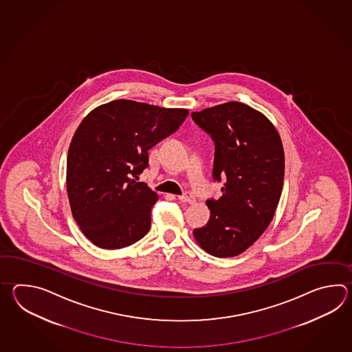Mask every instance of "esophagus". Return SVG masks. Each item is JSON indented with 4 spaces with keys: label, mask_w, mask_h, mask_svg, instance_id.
Here are the masks:
<instances>
[{
    "label": "esophagus",
    "mask_w": 352,
    "mask_h": 352,
    "mask_svg": "<svg viewBox=\"0 0 352 352\" xmlns=\"http://www.w3.org/2000/svg\"><path fill=\"white\" fill-rule=\"evenodd\" d=\"M177 199H179V201L188 202V204L195 202V196L191 192H185V194L179 196Z\"/></svg>",
    "instance_id": "obj_1"
}]
</instances>
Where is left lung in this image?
I'll return each instance as SVG.
<instances>
[{
	"label": "left lung",
	"instance_id": "1",
	"mask_svg": "<svg viewBox=\"0 0 352 352\" xmlns=\"http://www.w3.org/2000/svg\"><path fill=\"white\" fill-rule=\"evenodd\" d=\"M195 123L215 143L212 177L224 179L223 196L208 200V224L194 229L209 254L245 252L270 224L285 179V151L277 129L263 113L239 102L192 112Z\"/></svg>",
	"mask_w": 352,
	"mask_h": 352
}]
</instances>
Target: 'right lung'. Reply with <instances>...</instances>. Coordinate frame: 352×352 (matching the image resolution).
I'll list each match as a JSON object with an SVG mask.
<instances>
[{
  "mask_svg": "<svg viewBox=\"0 0 352 352\" xmlns=\"http://www.w3.org/2000/svg\"><path fill=\"white\" fill-rule=\"evenodd\" d=\"M187 114L118 99L93 109L76 128L67 152V196L76 224L94 245L120 249L148 232L158 196L137 179L148 166V151Z\"/></svg>",
  "mask_w": 352,
  "mask_h": 352,
  "instance_id": "obj_1",
  "label": "right lung"
}]
</instances>
